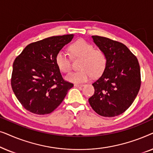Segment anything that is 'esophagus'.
<instances>
[{"label": "esophagus", "instance_id": "34e87169", "mask_svg": "<svg viewBox=\"0 0 153 153\" xmlns=\"http://www.w3.org/2000/svg\"><path fill=\"white\" fill-rule=\"evenodd\" d=\"M74 87H83V84H77V83H76V84H74Z\"/></svg>", "mask_w": 153, "mask_h": 153}]
</instances>
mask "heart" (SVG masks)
<instances>
[{"instance_id": "heart-1", "label": "heart", "mask_w": 153, "mask_h": 153, "mask_svg": "<svg viewBox=\"0 0 153 153\" xmlns=\"http://www.w3.org/2000/svg\"><path fill=\"white\" fill-rule=\"evenodd\" d=\"M74 58H82L80 70L72 72L65 76L66 80L72 83H83L88 81L92 76H98L103 72L106 67V58L103 52L94 50L93 46L84 39L74 42L69 47ZM56 64L62 72L67 73L71 70L70 58L65 51H60L56 56Z\"/></svg>"}]
</instances>
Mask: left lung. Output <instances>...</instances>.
Segmentation results:
<instances>
[{"mask_svg": "<svg viewBox=\"0 0 153 153\" xmlns=\"http://www.w3.org/2000/svg\"><path fill=\"white\" fill-rule=\"evenodd\" d=\"M93 42L106 58L103 73L93 83L90 105L100 116L114 117L125 112L133 103L141 86L137 58L123 44L97 35Z\"/></svg>", "mask_w": 153, "mask_h": 153, "instance_id": "left-lung-1", "label": "left lung"}]
</instances>
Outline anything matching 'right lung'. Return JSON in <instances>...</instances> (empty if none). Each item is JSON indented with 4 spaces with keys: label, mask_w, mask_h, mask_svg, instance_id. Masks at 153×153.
<instances>
[{
    "label": "right lung",
    "mask_w": 153,
    "mask_h": 153,
    "mask_svg": "<svg viewBox=\"0 0 153 153\" xmlns=\"http://www.w3.org/2000/svg\"><path fill=\"white\" fill-rule=\"evenodd\" d=\"M74 35L53 36L25 47L12 65V88L26 110L35 114L51 113L61 104L72 83L62 79L56 56Z\"/></svg>",
    "instance_id": "1"
}]
</instances>
